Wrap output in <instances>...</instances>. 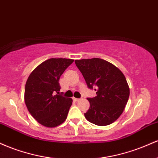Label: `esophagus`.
Listing matches in <instances>:
<instances>
[{"label":"esophagus","instance_id":"1","mask_svg":"<svg viewBox=\"0 0 158 158\" xmlns=\"http://www.w3.org/2000/svg\"><path fill=\"white\" fill-rule=\"evenodd\" d=\"M73 101H75V102H78V101H79L80 100V99H77V98H73Z\"/></svg>","mask_w":158,"mask_h":158}]
</instances>
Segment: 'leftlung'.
<instances>
[{
	"mask_svg": "<svg viewBox=\"0 0 158 158\" xmlns=\"http://www.w3.org/2000/svg\"><path fill=\"white\" fill-rule=\"evenodd\" d=\"M89 88L97 96L88 98L90 108L85 114L90 123L99 126L111 124L125 109L130 90L124 74L113 64L99 58L75 60Z\"/></svg>",
	"mask_w": 158,
	"mask_h": 158,
	"instance_id": "8db88e82",
	"label": "left lung"
}]
</instances>
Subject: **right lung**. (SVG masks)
<instances>
[{
	"instance_id": "right-lung-1",
	"label": "right lung",
	"mask_w": 158,
	"mask_h": 158,
	"mask_svg": "<svg viewBox=\"0 0 158 158\" xmlns=\"http://www.w3.org/2000/svg\"><path fill=\"white\" fill-rule=\"evenodd\" d=\"M73 61L49 59L36 67L27 79L25 104L33 118L42 126L54 128L67 119L73 99L59 95V80Z\"/></svg>"
}]
</instances>
